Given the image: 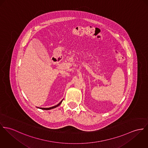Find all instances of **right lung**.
Listing matches in <instances>:
<instances>
[{
    "instance_id": "right-lung-1",
    "label": "right lung",
    "mask_w": 148,
    "mask_h": 148,
    "mask_svg": "<svg viewBox=\"0 0 148 148\" xmlns=\"http://www.w3.org/2000/svg\"><path fill=\"white\" fill-rule=\"evenodd\" d=\"M62 101H61L57 105H56V106H53V107H49V108H40V109H41V110H51V109H53V108H56V107H58V106H60V104H61V103H62Z\"/></svg>"
}]
</instances>
